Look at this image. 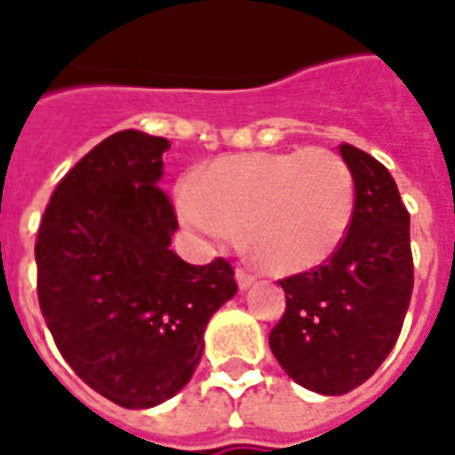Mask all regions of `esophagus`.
<instances>
[{"mask_svg": "<svg viewBox=\"0 0 455 455\" xmlns=\"http://www.w3.org/2000/svg\"><path fill=\"white\" fill-rule=\"evenodd\" d=\"M236 282L238 289H248L255 282V275H251L245 267H236Z\"/></svg>", "mask_w": 455, "mask_h": 455, "instance_id": "esophagus-1", "label": "esophagus"}]
</instances>
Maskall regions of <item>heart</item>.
Segmentation results:
<instances>
[{
	"instance_id": "heart-1",
	"label": "heart",
	"mask_w": 455,
	"mask_h": 455,
	"mask_svg": "<svg viewBox=\"0 0 455 455\" xmlns=\"http://www.w3.org/2000/svg\"><path fill=\"white\" fill-rule=\"evenodd\" d=\"M178 214L214 243L245 234L265 270L294 275L338 253L355 219V176L331 149L231 154L178 185Z\"/></svg>"
}]
</instances>
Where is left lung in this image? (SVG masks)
I'll return each mask as SVG.
<instances>
[{
    "label": "left lung",
    "instance_id": "1",
    "mask_svg": "<svg viewBox=\"0 0 455 455\" xmlns=\"http://www.w3.org/2000/svg\"><path fill=\"white\" fill-rule=\"evenodd\" d=\"M339 154L356 190L349 234L331 260L279 282L287 311L270 332L289 379L323 395H345L383 364L415 282L410 214L388 168L352 144Z\"/></svg>",
    "mask_w": 455,
    "mask_h": 455
}]
</instances>
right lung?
Segmentation results:
<instances>
[{"mask_svg": "<svg viewBox=\"0 0 455 455\" xmlns=\"http://www.w3.org/2000/svg\"><path fill=\"white\" fill-rule=\"evenodd\" d=\"M168 147L137 130L96 144L55 188L36 241L40 311L60 355L127 410L193 379L207 323L238 289L224 258L190 265L171 251Z\"/></svg>", "mask_w": 455, "mask_h": 455, "instance_id": "1", "label": "right lung"}]
</instances>
